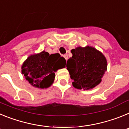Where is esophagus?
Returning <instances> with one entry per match:
<instances>
[{
    "label": "esophagus",
    "mask_w": 129,
    "mask_h": 129,
    "mask_svg": "<svg viewBox=\"0 0 129 129\" xmlns=\"http://www.w3.org/2000/svg\"><path fill=\"white\" fill-rule=\"evenodd\" d=\"M62 56H63L64 58V59H66V61H67V60H68V55H67V54H64V55H63Z\"/></svg>",
    "instance_id": "1"
}]
</instances>
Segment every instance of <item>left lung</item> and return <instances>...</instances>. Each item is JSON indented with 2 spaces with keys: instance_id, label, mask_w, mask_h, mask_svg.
<instances>
[{
  "instance_id": "8db88e82",
  "label": "left lung",
  "mask_w": 129,
  "mask_h": 129,
  "mask_svg": "<svg viewBox=\"0 0 129 129\" xmlns=\"http://www.w3.org/2000/svg\"><path fill=\"white\" fill-rule=\"evenodd\" d=\"M72 57L67 61V70L77 89L90 90L98 85L107 70L104 55L90 46H78L71 50Z\"/></svg>"
}]
</instances>
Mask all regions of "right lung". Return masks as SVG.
Wrapping results in <instances>:
<instances>
[{"mask_svg":"<svg viewBox=\"0 0 129 129\" xmlns=\"http://www.w3.org/2000/svg\"><path fill=\"white\" fill-rule=\"evenodd\" d=\"M65 65V59L59 53L50 55L43 51L29 55L22 64L21 72L31 86L43 89L53 84L55 72Z\"/></svg>","mask_w":129,"mask_h":129,"instance_id":"add662e5","label":"right lung"}]
</instances>
